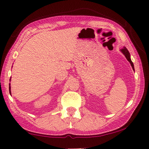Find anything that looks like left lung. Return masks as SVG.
Here are the masks:
<instances>
[{
	"label": "left lung",
	"instance_id": "8db88e82",
	"mask_svg": "<svg viewBox=\"0 0 149 149\" xmlns=\"http://www.w3.org/2000/svg\"><path fill=\"white\" fill-rule=\"evenodd\" d=\"M121 51H122V53L125 55V56L126 57V58H127L128 61L130 62V64L132 66V68L133 69V70H134V65H133V62L132 61V60H131V58H130V54L129 51H128L127 49H126L125 47H124L123 49L121 50Z\"/></svg>",
	"mask_w": 149,
	"mask_h": 149
}]
</instances>
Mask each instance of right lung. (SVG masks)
<instances>
[{
	"instance_id": "1",
	"label": "right lung",
	"mask_w": 149,
	"mask_h": 149,
	"mask_svg": "<svg viewBox=\"0 0 149 149\" xmlns=\"http://www.w3.org/2000/svg\"><path fill=\"white\" fill-rule=\"evenodd\" d=\"M9 91H10V94H11V93H10V87H9Z\"/></svg>"
}]
</instances>
